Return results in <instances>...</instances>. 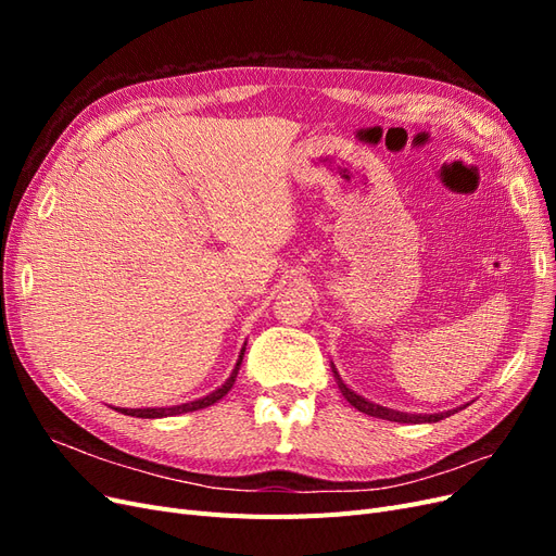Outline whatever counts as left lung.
Returning a JSON list of instances; mask_svg holds the SVG:
<instances>
[{
    "label": "left lung",
    "instance_id": "obj_1",
    "mask_svg": "<svg viewBox=\"0 0 556 556\" xmlns=\"http://www.w3.org/2000/svg\"><path fill=\"white\" fill-rule=\"evenodd\" d=\"M331 374H333V380H336V384H339V390H341V394L348 399V403L350 406H355L359 413H366V415H371V417H378V419H387V422H401V425H422V422H441L443 417H450V415H454L457 410H462V408H466V406H459V408H452V410H443V413H403V410H394V408H387V406H380V403H374V401H368V399H364V396H359L357 392H352L350 387L343 382V378H341V374L336 371V366H333V362H331Z\"/></svg>",
    "mask_w": 556,
    "mask_h": 556
}]
</instances>
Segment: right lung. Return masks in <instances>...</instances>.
<instances>
[{"label": "right lung", "instance_id": "right-lung-1", "mask_svg": "<svg viewBox=\"0 0 556 556\" xmlns=\"http://www.w3.org/2000/svg\"><path fill=\"white\" fill-rule=\"evenodd\" d=\"M243 355H245V345L241 348L239 359H237V364H233L229 378H227L220 387H215V390L208 392L206 396L188 401V403H178V406H169V408H115V410L123 413V415H131V417L157 419V417H172V415H182V413H194V410H201V408H208V406H213V403L220 401V399L231 390L233 382H237V376H239V368H241Z\"/></svg>", "mask_w": 556, "mask_h": 556}]
</instances>
